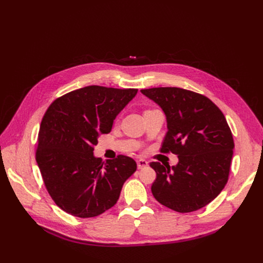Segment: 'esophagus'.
<instances>
[{"label": "esophagus", "instance_id": "obj_1", "mask_svg": "<svg viewBox=\"0 0 263 263\" xmlns=\"http://www.w3.org/2000/svg\"><path fill=\"white\" fill-rule=\"evenodd\" d=\"M147 166V161L144 160V159H139L137 160V168L138 170H141V168H144Z\"/></svg>", "mask_w": 263, "mask_h": 263}]
</instances>
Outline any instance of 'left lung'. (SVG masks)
Returning a JSON list of instances; mask_svg holds the SVG:
<instances>
[{
    "instance_id": "left-lung-1",
    "label": "left lung",
    "mask_w": 263,
    "mask_h": 263,
    "mask_svg": "<svg viewBox=\"0 0 263 263\" xmlns=\"http://www.w3.org/2000/svg\"><path fill=\"white\" fill-rule=\"evenodd\" d=\"M166 116L161 153L178 155L172 167L151 162L156 179L151 191L165 207L185 213L214 200L228 182L234 141L220 109L207 97L178 87L140 90Z\"/></svg>"
}]
</instances>
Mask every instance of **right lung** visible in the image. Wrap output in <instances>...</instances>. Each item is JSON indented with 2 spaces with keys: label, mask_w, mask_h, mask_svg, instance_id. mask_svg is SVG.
Returning <instances> with one entry per match:
<instances>
[{
  "label": "right lung",
  "mask_w": 263,
  "mask_h": 263,
  "mask_svg": "<svg viewBox=\"0 0 263 263\" xmlns=\"http://www.w3.org/2000/svg\"><path fill=\"white\" fill-rule=\"evenodd\" d=\"M136 88L90 85L56 99L47 109L37 137L36 162L55 204L68 214L95 217L120 198L125 181L136 171L128 156L103 161L93 156L100 134L135 97Z\"/></svg>",
  "instance_id": "right-lung-1"
}]
</instances>
